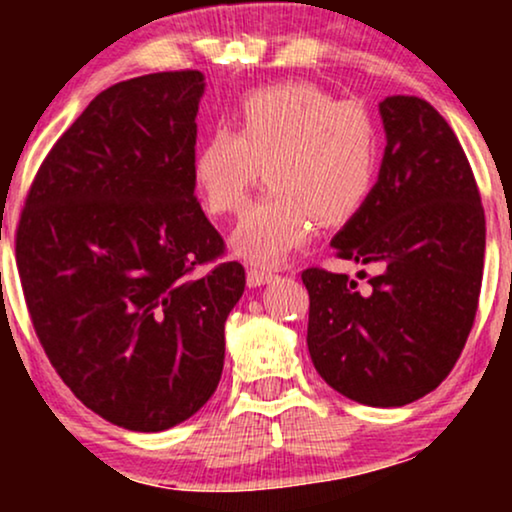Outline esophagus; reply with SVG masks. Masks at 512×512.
Instances as JSON below:
<instances>
[{
    "mask_svg": "<svg viewBox=\"0 0 512 512\" xmlns=\"http://www.w3.org/2000/svg\"><path fill=\"white\" fill-rule=\"evenodd\" d=\"M272 272H267V269H262V267H250L248 269V284L250 286H262V284H267L269 279H272Z\"/></svg>",
    "mask_w": 512,
    "mask_h": 512,
    "instance_id": "obj_1",
    "label": "esophagus"
}]
</instances>
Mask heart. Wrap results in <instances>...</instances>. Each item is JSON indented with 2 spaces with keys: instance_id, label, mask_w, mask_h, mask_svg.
Listing matches in <instances>:
<instances>
[{
  "instance_id": "1",
  "label": "heart",
  "mask_w": 512,
  "mask_h": 512,
  "mask_svg": "<svg viewBox=\"0 0 512 512\" xmlns=\"http://www.w3.org/2000/svg\"><path fill=\"white\" fill-rule=\"evenodd\" d=\"M380 168V134L361 103L337 101L310 81L257 88L240 101L236 132L211 129L192 161L204 209L236 214L257 182L269 190L233 233V250L276 264L313 236L361 211Z\"/></svg>"
}]
</instances>
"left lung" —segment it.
Wrapping results in <instances>:
<instances>
[{"label":"left lung","mask_w":512,"mask_h":512,"mask_svg":"<svg viewBox=\"0 0 512 512\" xmlns=\"http://www.w3.org/2000/svg\"><path fill=\"white\" fill-rule=\"evenodd\" d=\"M380 115L378 182L332 240L337 257L375 269L368 291L320 267L301 279L322 380L358 404L404 407L448 378L472 332L486 219L472 166L431 103L390 96Z\"/></svg>","instance_id":"8db88e82"}]
</instances>
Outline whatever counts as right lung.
Listing matches in <instances>:
<instances>
[{
  "label": "right lung",
  "mask_w": 512,
  "mask_h": 512,
  "mask_svg": "<svg viewBox=\"0 0 512 512\" xmlns=\"http://www.w3.org/2000/svg\"><path fill=\"white\" fill-rule=\"evenodd\" d=\"M204 76L120 81L40 163L16 228L28 313L52 368L129 431L190 419L221 380L223 325L245 291L195 197Z\"/></svg>",
  "instance_id": "right-lung-1"
}]
</instances>
